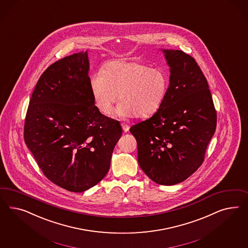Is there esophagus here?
I'll list each match as a JSON object with an SVG mask.
<instances>
[{
  "instance_id": "esophagus-1",
  "label": "esophagus",
  "mask_w": 248,
  "mask_h": 248,
  "mask_svg": "<svg viewBox=\"0 0 248 248\" xmlns=\"http://www.w3.org/2000/svg\"><path fill=\"white\" fill-rule=\"evenodd\" d=\"M122 125V128H123V130H124V132H128L129 131V128H130V126L128 125V124H121Z\"/></svg>"
}]
</instances>
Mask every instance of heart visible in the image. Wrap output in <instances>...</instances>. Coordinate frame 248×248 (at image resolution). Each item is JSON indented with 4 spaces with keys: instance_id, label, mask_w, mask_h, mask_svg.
I'll use <instances>...</instances> for the list:
<instances>
[{
    "instance_id": "obj_1",
    "label": "heart",
    "mask_w": 248,
    "mask_h": 248,
    "mask_svg": "<svg viewBox=\"0 0 248 248\" xmlns=\"http://www.w3.org/2000/svg\"><path fill=\"white\" fill-rule=\"evenodd\" d=\"M169 83V75L163 68H150L136 61H114L105 65L103 73L91 77L90 89L100 113H110L118 98L121 102L114 116L144 118L164 104Z\"/></svg>"
}]
</instances>
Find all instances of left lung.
<instances>
[{
	"label": "left lung",
	"instance_id": "left-lung-1",
	"mask_svg": "<svg viewBox=\"0 0 248 248\" xmlns=\"http://www.w3.org/2000/svg\"><path fill=\"white\" fill-rule=\"evenodd\" d=\"M170 67L164 104L147 120L130 128L138 163L151 180L173 186L195 173L217 128V111L203 72L193 57L163 50Z\"/></svg>",
	"mask_w": 248,
	"mask_h": 248
}]
</instances>
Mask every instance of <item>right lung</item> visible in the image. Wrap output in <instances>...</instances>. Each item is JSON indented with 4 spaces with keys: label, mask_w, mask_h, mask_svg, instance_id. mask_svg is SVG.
Segmentation results:
<instances>
[{
    "label": "right lung",
    "mask_w": 248,
    "mask_h": 248,
    "mask_svg": "<svg viewBox=\"0 0 248 248\" xmlns=\"http://www.w3.org/2000/svg\"><path fill=\"white\" fill-rule=\"evenodd\" d=\"M86 52L55 62L39 78L24 123V141L45 176L70 192L97 185L109 171L123 130L98 111Z\"/></svg>",
    "instance_id": "1"
}]
</instances>
